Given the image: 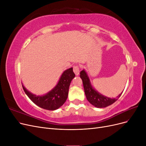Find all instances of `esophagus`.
Masks as SVG:
<instances>
[{"mask_svg": "<svg viewBox=\"0 0 146 146\" xmlns=\"http://www.w3.org/2000/svg\"><path fill=\"white\" fill-rule=\"evenodd\" d=\"M73 70H74V72L76 75V76H78L79 74H80V68H79V66L77 65L74 66Z\"/></svg>", "mask_w": 146, "mask_h": 146, "instance_id": "34e87169", "label": "esophagus"}]
</instances>
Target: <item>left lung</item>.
<instances>
[{
    "mask_svg": "<svg viewBox=\"0 0 146 146\" xmlns=\"http://www.w3.org/2000/svg\"><path fill=\"white\" fill-rule=\"evenodd\" d=\"M80 78L83 81V85L86 98L89 102L97 108H105L111 105L119 98L122 92L116 98H110L105 96L96 91L91 85L90 79L85 69L82 70L80 73Z\"/></svg>",
    "mask_w": 146,
    "mask_h": 146,
    "instance_id": "obj_1",
    "label": "left lung"
}]
</instances>
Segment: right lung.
Wrapping results in <instances>:
<instances>
[{
	"label": "right lung",
	"mask_w": 146,
	"mask_h": 146,
	"mask_svg": "<svg viewBox=\"0 0 146 146\" xmlns=\"http://www.w3.org/2000/svg\"><path fill=\"white\" fill-rule=\"evenodd\" d=\"M75 77L73 68L65 70L56 86L47 94L36 96L28 91L22 83L25 94L34 104L38 107L47 110H55L62 106L68 96L70 83Z\"/></svg>",
	"instance_id": "1"
}]
</instances>
